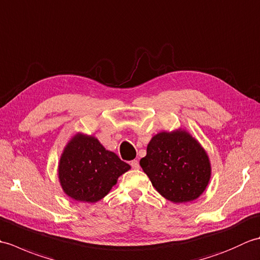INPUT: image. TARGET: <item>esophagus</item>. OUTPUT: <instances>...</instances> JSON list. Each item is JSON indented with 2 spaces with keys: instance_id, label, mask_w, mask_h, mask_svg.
Instances as JSON below:
<instances>
[{
  "instance_id": "obj_1",
  "label": "esophagus",
  "mask_w": 260,
  "mask_h": 260,
  "mask_svg": "<svg viewBox=\"0 0 260 260\" xmlns=\"http://www.w3.org/2000/svg\"><path fill=\"white\" fill-rule=\"evenodd\" d=\"M131 167L133 168L134 170H139V169H140V163H139V161H137V159H133V161L131 162Z\"/></svg>"
}]
</instances>
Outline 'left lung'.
Segmentation results:
<instances>
[{
  "label": "left lung",
  "mask_w": 260,
  "mask_h": 260,
  "mask_svg": "<svg viewBox=\"0 0 260 260\" xmlns=\"http://www.w3.org/2000/svg\"><path fill=\"white\" fill-rule=\"evenodd\" d=\"M140 165L159 194L174 203L196 200L211 178L207 152L184 129L153 136Z\"/></svg>",
  "instance_id": "left-lung-1"
}]
</instances>
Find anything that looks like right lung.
Wrapping results in <instances>:
<instances>
[{"mask_svg":"<svg viewBox=\"0 0 260 260\" xmlns=\"http://www.w3.org/2000/svg\"><path fill=\"white\" fill-rule=\"evenodd\" d=\"M131 169L93 136L76 134L66 145L58 168L63 192L76 201L93 203L108 194Z\"/></svg>","mask_w":260,"mask_h":260,"instance_id":"right-lung-1","label":"right lung"}]
</instances>
